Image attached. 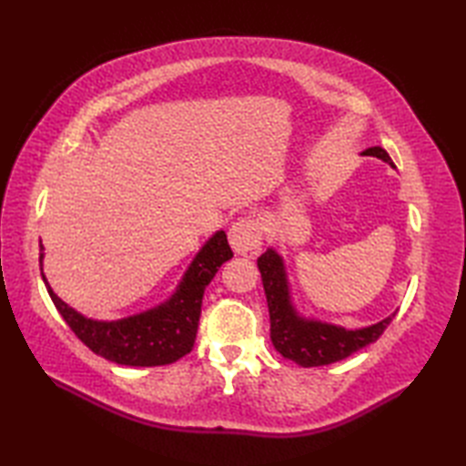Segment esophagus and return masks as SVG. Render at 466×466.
Wrapping results in <instances>:
<instances>
[{
	"mask_svg": "<svg viewBox=\"0 0 466 466\" xmlns=\"http://www.w3.org/2000/svg\"><path fill=\"white\" fill-rule=\"evenodd\" d=\"M228 240H230L232 250L236 254H248L256 250L262 244L260 222L254 220V218H240V220H236L230 226Z\"/></svg>",
	"mask_w": 466,
	"mask_h": 466,
	"instance_id": "esophagus-1",
	"label": "esophagus"
}]
</instances>
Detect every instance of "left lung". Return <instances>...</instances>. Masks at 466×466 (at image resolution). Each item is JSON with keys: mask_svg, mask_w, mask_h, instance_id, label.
Masks as SVG:
<instances>
[{"mask_svg": "<svg viewBox=\"0 0 466 466\" xmlns=\"http://www.w3.org/2000/svg\"><path fill=\"white\" fill-rule=\"evenodd\" d=\"M362 156L379 157V160L394 167L390 156L380 146L369 147ZM258 270L262 274L266 302H268L270 339L274 349L284 359L306 366V369L339 362L352 352L364 349L366 344L376 342L397 314L394 312L380 322L354 330L314 319H304L292 304L290 284L282 256L274 248H268L258 258Z\"/></svg>", "mask_w": 466, "mask_h": 466, "instance_id": "8db88e82", "label": "left lung"}]
</instances>
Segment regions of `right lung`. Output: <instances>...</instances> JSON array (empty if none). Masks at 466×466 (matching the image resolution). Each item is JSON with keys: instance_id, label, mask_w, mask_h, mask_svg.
<instances>
[{"instance_id": "1", "label": "right lung", "mask_w": 466, "mask_h": 466, "mask_svg": "<svg viewBox=\"0 0 466 466\" xmlns=\"http://www.w3.org/2000/svg\"><path fill=\"white\" fill-rule=\"evenodd\" d=\"M39 250L42 266L44 246ZM232 256L226 234L222 230L216 232L187 266L170 299L150 310L120 320L86 319L59 299L44 272L42 279L57 312L92 352L124 366H164L182 359L194 349L206 286Z\"/></svg>"}]
</instances>
